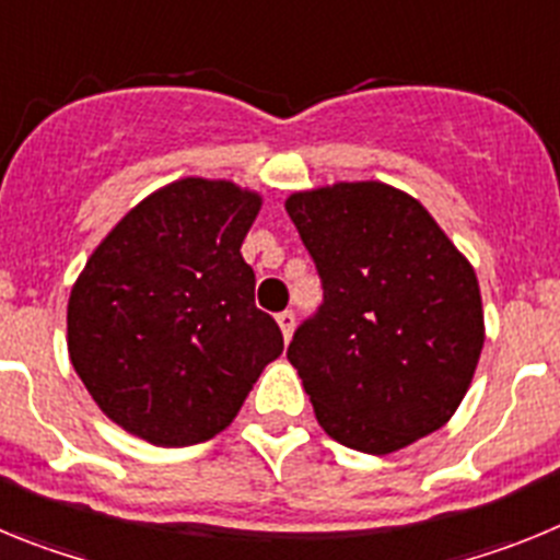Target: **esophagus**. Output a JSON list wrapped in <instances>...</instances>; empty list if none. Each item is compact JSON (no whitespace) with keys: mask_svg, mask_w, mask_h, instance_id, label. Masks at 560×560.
Wrapping results in <instances>:
<instances>
[{"mask_svg":"<svg viewBox=\"0 0 560 560\" xmlns=\"http://www.w3.org/2000/svg\"><path fill=\"white\" fill-rule=\"evenodd\" d=\"M277 325H280V330H283V339L289 341L291 334H294V314H291V311L277 314Z\"/></svg>","mask_w":560,"mask_h":560,"instance_id":"esophagus-1","label":"esophagus"}]
</instances>
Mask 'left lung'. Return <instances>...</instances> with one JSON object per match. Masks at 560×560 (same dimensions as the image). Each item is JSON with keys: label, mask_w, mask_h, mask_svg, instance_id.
<instances>
[{"label": "left lung", "mask_w": 560, "mask_h": 560, "mask_svg": "<svg viewBox=\"0 0 560 560\" xmlns=\"http://www.w3.org/2000/svg\"><path fill=\"white\" fill-rule=\"evenodd\" d=\"M285 212L325 291L289 345L319 427L364 454L438 432L482 353L474 266L427 207L384 182L291 192Z\"/></svg>", "instance_id": "1"}]
</instances>
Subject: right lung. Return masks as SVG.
Returning a JSON list of instances; mask_svg holds the SVG:
<instances>
[{
    "mask_svg": "<svg viewBox=\"0 0 560 560\" xmlns=\"http://www.w3.org/2000/svg\"><path fill=\"white\" fill-rule=\"evenodd\" d=\"M260 205L226 179L171 182L122 215L72 285V368L106 418L153 446L224 432L283 353L241 255Z\"/></svg>",
    "mask_w": 560,
    "mask_h": 560,
    "instance_id": "obj_1",
    "label": "right lung"
}]
</instances>
